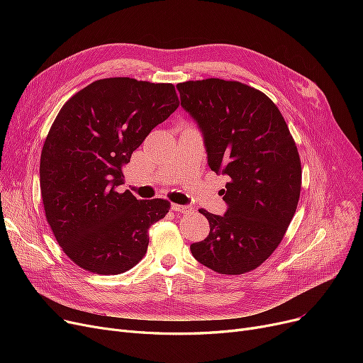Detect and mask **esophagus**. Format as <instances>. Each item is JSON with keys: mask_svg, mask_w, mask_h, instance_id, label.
Masks as SVG:
<instances>
[{"mask_svg": "<svg viewBox=\"0 0 363 363\" xmlns=\"http://www.w3.org/2000/svg\"><path fill=\"white\" fill-rule=\"evenodd\" d=\"M172 208L178 213H193L194 207L191 206H184V204H172Z\"/></svg>", "mask_w": 363, "mask_h": 363, "instance_id": "obj_1", "label": "esophagus"}]
</instances>
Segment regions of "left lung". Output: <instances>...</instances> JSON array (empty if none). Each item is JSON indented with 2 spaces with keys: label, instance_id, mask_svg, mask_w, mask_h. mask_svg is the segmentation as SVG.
I'll return each instance as SVG.
<instances>
[{
  "label": "left lung",
  "instance_id": "8db88e82",
  "mask_svg": "<svg viewBox=\"0 0 363 363\" xmlns=\"http://www.w3.org/2000/svg\"><path fill=\"white\" fill-rule=\"evenodd\" d=\"M177 88L203 132L208 166L230 178L222 189L226 213L200 208L211 233L189 249L218 274L250 272L274 253L296 213L301 189L296 143L278 107L256 88L218 78Z\"/></svg>",
  "mask_w": 363,
  "mask_h": 363
}]
</instances>
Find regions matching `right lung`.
<instances>
[{
  "mask_svg": "<svg viewBox=\"0 0 363 363\" xmlns=\"http://www.w3.org/2000/svg\"><path fill=\"white\" fill-rule=\"evenodd\" d=\"M178 106L172 84L107 78L76 92L57 114L41 152V196L57 242L82 269L118 275L147 253L148 228L170 203L116 188L132 152Z\"/></svg>",
  "mask_w": 363,
  "mask_h": 363,
  "instance_id": "1",
  "label": "right lung"
}]
</instances>
